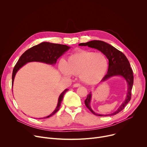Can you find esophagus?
Listing matches in <instances>:
<instances>
[{"label":"esophagus","mask_w":147,"mask_h":147,"mask_svg":"<svg viewBox=\"0 0 147 147\" xmlns=\"http://www.w3.org/2000/svg\"><path fill=\"white\" fill-rule=\"evenodd\" d=\"M80 86H81V84H78V83H76L73 85L74 87H79Z\"/></svg>","instance_id":"34e87169"}]
</instances>
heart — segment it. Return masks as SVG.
<instances>
[{
    "label": "heart",
    "mask_w": 147,
    "mask_h": 147,
    "mask_svg": "<svg viewBox=\"0 0 147 147\" xmlns=\"http://www.w3.org/2000/svg\"><path fill=\"white\" fill-rule=\"evenodd\" d=\"M59 69L65 76H78L87 84H95L106 74L108 61L102 53L81 49L69 56L66 62L61 60Z\"/></svg>",
    "instance_id": "heart-1"
}]
</instances>
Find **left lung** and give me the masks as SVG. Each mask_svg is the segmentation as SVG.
<instances>
[{
    "label": "left lung",
    "instance_id": "1",
    "mask_svg": "<svg viewBox=\"0 0 147 147\" xmlns=\"http://www.w3.org/2000/svg\"><path fill=\"white\" fill-rule=\"evenodd\" d=\"M78 45L88 46V47L96 49L105 55L109 60L108 73L102 78L101 82H103L112 77L117 76H121L126 80L128 85L127 96L125 98V100L115 112L108 115L98 114L94 112L90 107V102L92 96L91 92L87 95V97L84 101L87 108L96 116H108L116 115L121 112L127 105V104L130 100L131 97V90L134 82V76L133 70L130 67V63L127 58L121 52L117 50L110 44L102 40H91L86 43H81Z\"/></svg>",
    "mask_w": 147,
    "mask_h": 147
}]
</instances>
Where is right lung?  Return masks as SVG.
Instances as JSON below:
<instances>
[{"label":"right lung","mask_w":147,"mask_h":147,"mask_svg":"<svg viewBox=\"0 0 147 147\" xmlns=\"http://www.w3.org/2000/svg\"><path fill=\"white\" fill-rule=\"evenodd\" d=\"M70 48V47L65 45L52 44L44 42H42L27 50L20 56L13 69L12 74V86L13 84L16 73L27 63L31 61H39L45 63L47 64L55 65L58 58L68 51ZM68 90V89H66L60 95L58 99L57 105L55 111L50 115L42 119L48 118L53 116L59 110L64 95Z\"/></svg>","instance_id":"obj_1"}]
</instances>
